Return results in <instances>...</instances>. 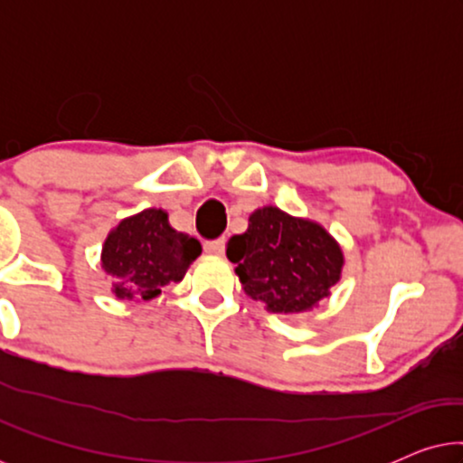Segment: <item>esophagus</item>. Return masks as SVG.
Here are the masks:
<instances>
[{"label": "esophagus", "mask_w": 463, "mask_h": 463, "mask_svg": "<svg viewBox=\"0 0 463 463\" xmlns=\"http://www.w3.org/2000/svg\"><path fill=\"white\" fill-rule=\"evenodd\" d=\"M223 250H225V238L211 240V242L204 244V252H208V255H223Z\"/></svg>", "instance_id": "34e87169"}]
</instances>
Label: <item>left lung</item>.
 <instances>
[{"label": "left lung", "mask_w": 463, "mask_h": 463, "mask_svg": "<svg viewBox=\"0 0 463 463\" xmlns=\"http://www.w3.org/2000/svg\"><path fill=\"white\" fill-rule=\"evenodd\" d=\"M227 259L250 299L274 314H301L318 306L339 282L344 252L316 221L278 206L257 208L249 230L227 242Z\"/></svg>", "instance_id": "1"}]
</instances>
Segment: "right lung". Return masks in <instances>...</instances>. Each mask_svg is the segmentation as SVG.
<instances>
[{
	"label": "right lung",
	"mask_w": 463,
	"mask_h": 463,
	"mask_svg": "<svg viewBox=\"0 0 463 463\" xmlns=\"http://www.w3.org/2000/svg\"><path fill=\"white\" fill-rule=\"evenodd\" d=\"M200 252L198 240L170 227L166 211L145 208L107 233L100 265L118 299L149 301L166 284L181 282Z\"/></svg>",
	"instance_id": "obj_1"
}]
</instances>
